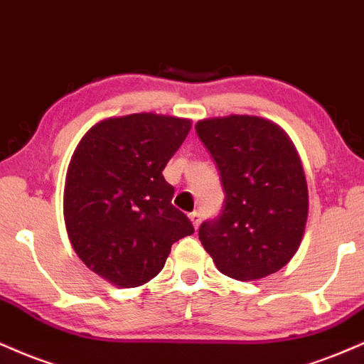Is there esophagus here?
I'll return each mask as SVG.
<instances>
[{"label": "esophagus", "mask_w": 364, "mask_h": 364, "mask_svg": "<svg viewBox=\"0 0 364 364\" xmlns=\"http://www.w3.org/2000/svg\"><path fill=\"white\" fill-rule=\"evenodd\" d=\"M189 220L192 221V225H194V228H198L199 223H200V213H198V211L191 213V215H189Z\"/></svg>", "instance_id": "esophagus-1"}]
</instances>
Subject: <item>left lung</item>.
<instances>
[{
	"mask_svg": "<svg viewBox=\"0 0 364 364\" xmlns=\"http://www.w3.org/2000/svg\"><path fill=\"white\" fill-rule=\"evenodd\" d=\"M225 189L216 220L199 240L218 271L255 281L279 271L300 247L309 216V187L296 148L274 122L226 115L196 124Z\"/></svg>",
	"mask_w": 364,
	"mask_h": 364,
	"instance_id": "8db88e82",
	"label": "left lung"
}]
</instances>
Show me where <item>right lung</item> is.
Returning <instances> with one entry per match:
<instances>
[{"instance_id":"add662e5","label":"right lung","mask_w":364,"mask_h":364,"mask_svg":"<svg viewBox=\"0 0 364 364\" xmlns=\"http://www.w3.org/2000/svg\"><path fill=\"white\" fill-rule=\"evenodd\" d=\"M191 126L151 112L109 117L73 153L64 186L68 237L85 266L114 286L148 283L173 243L194 233L161 173Z\"/></svg>"}]
</instances>
